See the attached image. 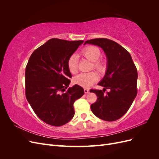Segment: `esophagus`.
I'll list each match as a JSON object with an SVG mask.
<instances>
[{"label": "esophagus", "mask_w": 159, "mask_h": 159, "mask_svg": "<svg viewBox=\"0 0 159 159\" xmlns=\"http://www.w3.org/2000/svg\"><path fill=\"white\" fill-rule=\"evenodd\" d=\"M85 93H88L89 92V90L88 89H84Z\"/></svg>", "instance_id": "34e87169"}]
</instances>
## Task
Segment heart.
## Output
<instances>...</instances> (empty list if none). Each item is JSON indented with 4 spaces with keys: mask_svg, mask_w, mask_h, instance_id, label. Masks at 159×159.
<instances>
[{
    "mask_svg": "<svg viewBox=\"0 0 159 159\" xmlns=\"http://www.w3.org/2000/svg\"><path fill=\"white\" fill-rule=\"evenodd\" d=\"M81 55L93 61V68L98 71L102 73L104 71L106 63L103 59H100L101 51L99 48L95 46H87L81 51ZM67 66L69 71L71 74H76L78 71V58L75 55H71L69 57L67 61ZM98 80V75L95 72L89 73H81L76 76L74 80V82L81 87L89 88Z\"/></svg>",
    "mask_w": 159,
    "mask_h": 159,
    "instance_id": "obj_1",
    "label": "heart"
}]
</instances>
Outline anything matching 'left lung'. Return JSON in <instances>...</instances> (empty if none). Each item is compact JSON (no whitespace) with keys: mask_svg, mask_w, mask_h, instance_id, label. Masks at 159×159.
I'll use <instances>...</instances> for the list:
<instances>
[{"mask_svg":"<svg viewBox=\"0 0 159 159\" xmlns=\"http://www.w3.org/2000/svg\"><path fill=\"white\" fill-rule=\"evenodd\" d=\"M85 44L101 47L107 58L106 73L98 84L104 89L90 91L98 97L91 105V111L104 121H116L127 113L137 96V68L129 52L111 40L95 38L85 41ZM107 89L110 91L105 93Z\"/></svg>","mask_w":159,"mask_h":159,"instance_id":"8db88e82","label":"left lung"}]
</instances>
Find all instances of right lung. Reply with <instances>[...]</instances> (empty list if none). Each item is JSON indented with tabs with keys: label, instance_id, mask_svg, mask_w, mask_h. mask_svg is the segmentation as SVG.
Here are the masks:
<instances>
[{
	"label": "right lung",
	"instance_id": "obj_1",
	"mask_svg": "<svg viewBox=\"0 0 159 159\" xmlns=\"http://www.w3.org/2000/svg\"><path fill=\"white\" fill-rule=\"evenodd\" d=\"M83 42L52 38L34 51L28 61L26 98L37 116L50 125L68 123L74 116V103L84 94L77 84L66 91L71 78L67 61Z\"/></svg>",
	"mask_w": 159,
	"mask_h": 159
}]
</instances>
